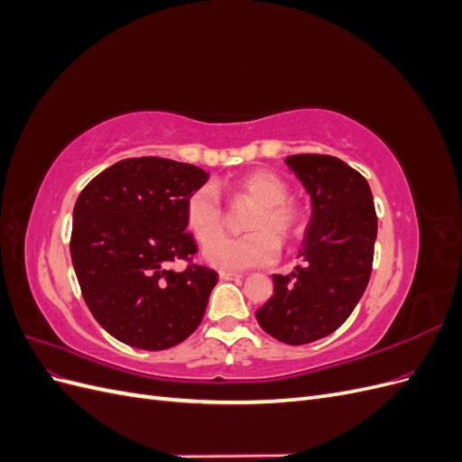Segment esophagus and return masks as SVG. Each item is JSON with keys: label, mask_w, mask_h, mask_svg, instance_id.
<instances>
[{"label": "esophagus", "mask_w": 462, "mask_h": 462, "mask_svg": "<svg viewBox=\"0 0 462 462\" xmlns=\"http://www.w3.org/2000/svg\"><path fill=\"white\" fill-rule=\"evenodd\" d=\"M239 273H231V272H219L221 282H233V279H239Z\"/></svg>", "instance_id": "obj_1"}]
</instances>
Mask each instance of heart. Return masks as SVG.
Returning a JSON list of instances; mask_svg holds the SVG:
<instances>
[{
    "mask_svg": "<svg viewBox=\"0 0 462 462\" xmlns=\"http://www.w3.org/2000/svg\"><path fill=\"white\" fill-rule=\"evenodd\" d=\"M236 199L254 202L245 221L250 233L239 236H217L223 226V206L219 192L212 185H202L185 200V221L199 243H207L204 260L219 270L241 272L272 263L279 254V243L289 245L302 231V216L291 204L285 180L268 170L241 175L229 185Z\"/></svg>",
    "mask_w": 462,
    "mask_h": 462,
    "instance_id": "heart-1",
    "label": "heart"
}]
</instances>
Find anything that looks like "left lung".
<instances>
[{"mask_svg":"<svg viewBox=\"0 0 462 462\" xmlns=\"http://www.w3.org/2000/svg\"><path fill=\"white\" fill-rule=\"evenodd\" d=\"M285 163L310 194L312 216L299 265L273 275L256 319L277 341L306 345L337 329L365 295L377 216L368 180L339 158L297 153Z\"/></svg>","mask_w":462,"mask_h":462,"instance_id":"left-lung-1","label":"left lung"}]
</instances>
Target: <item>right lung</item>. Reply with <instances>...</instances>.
Here are the masks:
<instances>
[{"label": "right lung", "instance_id": "add662e5", "mask_svg": "<svg viewBox=\"0 0 462 462\" xmlns=\"http://www.w3.org/2000/svg\"><path fill=\"white\" fill-rule=\"evenodd\" d=\"M208 180L197 165L129 158L96 175L73 209L71 260L82 297L109 335L144 351L183 343L200 326L217 273L189 263L185 200Z\"/></svg>", "mask_w": 462, "mask_h": 462}]
</instances>
